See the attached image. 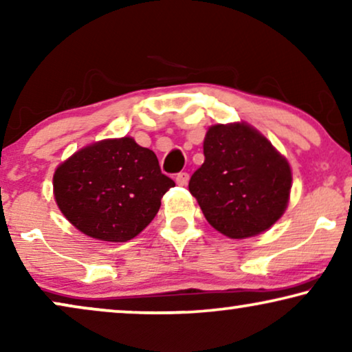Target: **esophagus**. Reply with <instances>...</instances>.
<instances>
[{"instance_id": "obj_1", "label": "esophagus", "mask_w": 352, "mask_h": 352, "mask_svg": "<svg viewBox=\"0 0 352 352\" xmlns=\"http://www.w3.org/2000/svg\"><path fill=\"white\" fill-rule=\"evenodd\" d=\"M187 182H189V173H186V171L177 173V176H176V184H177V186H187Z\"/></svg>"}]
</instances>
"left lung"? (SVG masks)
Here are the masks:
<instances>
[{
	"mask_svg": "<svg viewBox=\"0 0 352 352\" xmlns=\"http://www.w3.org/2000/svg\"><path fill=\"white\" fill-rule=\"evenodd\" d=\"M205 162L189 190L205 218L229 239L264 232L283 214L292 170L261 133L247 123L214 124L204 141Z\"/></svg>",
	"mask_w": 352,
	"mask_h": 352,
	"instance_id": "8db88e82",
	"label": "left lung"
}]
</instances>
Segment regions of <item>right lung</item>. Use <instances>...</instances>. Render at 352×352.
I'll list each match as a JSON object with an SVG mask.
<instances>
[{"label":"right lung","mask_w":352,"mask_h":352,"mask_svg":"<svg viewBox=\"0 0 352 352\" xmlns=\"http://www.w3.org/2000/svg\"><path fill=\"white\" fill-rule=\"evenodd\" d=\"M52 186L57 206L76 229L104 242H128L155 218L175 181L151 148L122 138L75 152L57 166Z\"/></svg>","instance_id":"right-lung-1"}]
</instances>
